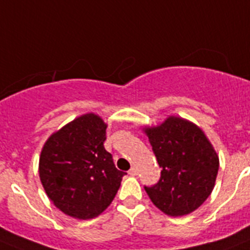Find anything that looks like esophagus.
I'll list each match as a JSON object with an SVG mask.
<instances>
[{"instance_id": "1", "label": "esophagus", "mask_w": 250, "mask_h": 250, "mask_svg": "<svg viewBox=\"0 0 250 250\" xmlns=\"http://www.w3.org/2000/svg\"><path fill=\"white\" fill-rule=\"evenodd\" d=\"M128 173L131 174V176H136V174L139 173V171H137V167H135V166H132L131 169L128 171Z\"/></svg>"}]
</instances>
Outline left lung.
Masks as SVG:
<instances>
[{
  "mask_svg": "<svg viewBox=\"0 0 250 250\" xmlns=\"http://www.w3.org/2000/svg\"><path fill=\"white\" fill-rule=\"evenodd\" d=\"M150 145L162 168L159 181L145 186L151 202L168 216H185L206 202L214 186L218 157L195 125L171 117L146 128Z\"/></svg>",
  "mask_w": 250,
  "mask_h": 250,
  "instance_id": "obj_1",
  "label": "left lung"
}]
</instances>
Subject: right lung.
Returning <instances> with one entry per match:
<instances>
[{"label":"right lung","instance_id":"add662e5","mask_svg":"<svg viewBox=\"0 0 250 250\" xmlns=\"http://www.w3.org/2000/svg\"><path fill=\"white\" fill-rule=\"evenodd\" d=\"M106 125L95 114L70 122L46 141L40 158V177L59 209L90 220L113 202L125 172L117 169L104 147Z\"/></svg>","mask_w":250,"mask_h":250}]
</instances>
